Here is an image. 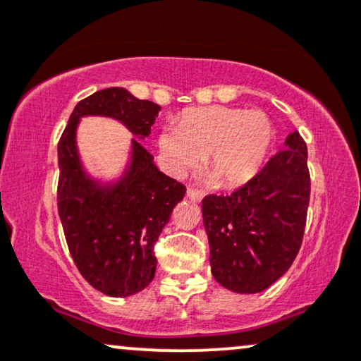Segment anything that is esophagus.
<instances>
[{
  "mask_svg": "<svg viewBox=\"0 0 361 361\" xmlns=\"http://www.w3.org/2000/svg\"><path fill=\"white\" fill-rule=\"evenodd\" d=\"M204 195H205V192L200 189H195V187H189V189H187V197H189L190 200H194V202L202 200Z\"/></svg>",
  "mask_w": 361,
  "mask_h": 361,
  "instance_id": "34e87169",
  "label": "esophagus"
}]
</instances>
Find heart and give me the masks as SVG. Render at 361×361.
Instances as JSON below:
<instances>
[{"mask_svg": "<svg viewBox=\"0 0 361 361\" xmlns=\"http://www.w3.org/2000/svg\"><path fill=\"white\" fill-rule=\"evenodd\" d=\"M274 124L262 111L210 106L187 111L159 137V147L176 174L199 166L215 185L233 187L252 179L274 140Z\"/></svg>", "mask_w": 361, "mask_h": 361, "instance_id": "1", "label": "heart"}]
</instances>
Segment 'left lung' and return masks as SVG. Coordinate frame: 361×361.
Returning <instances> with one entry per match:
<instances>
[{"mask_svg": "<svg viewBox=\"0 0 361 361\" xmlns=\"http://www.w3.org/2000/svg\"><path fill=\"white\" fill-rule=\"evenodd\" d=\"M307 144L298 130L257 174L228 195L202 199L212 275L237 293L269 288L302 247L310 202Z\"/></svg>", "mask_w": 361, "mask_h": 361, "instance_id": "left-lung-1", "label": "left lung"}]
</instances>
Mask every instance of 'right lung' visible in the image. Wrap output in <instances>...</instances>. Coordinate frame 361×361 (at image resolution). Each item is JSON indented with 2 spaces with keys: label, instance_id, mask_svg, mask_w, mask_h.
<instances>
[{
  "label": "right lung",
  "instance_id": "add662e5",
  "mask_svg": "<svg viewBox=\"0 0 361 361\" xmlns=\"http://www.w3.org/2000/svg\"><path fill=\"white\" fill-rule=\"evenodd\" d=\"M159 109L123 87L102 89L78 102L58 142V212L68 249L82 277L111 297H129L152 282L154 245L184 199L185 185L159 171L147 149L134 139L130 171L104 192L84 176L74 133L81 116L99 114L146 137Z\"/></svg>",
  "mask_w": 361,
  "mask_h": 361
}]
</instances>
